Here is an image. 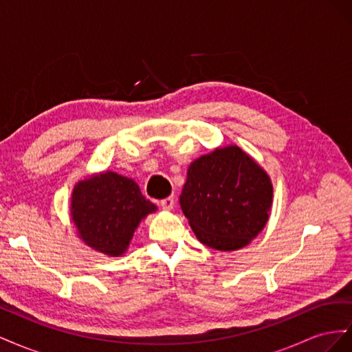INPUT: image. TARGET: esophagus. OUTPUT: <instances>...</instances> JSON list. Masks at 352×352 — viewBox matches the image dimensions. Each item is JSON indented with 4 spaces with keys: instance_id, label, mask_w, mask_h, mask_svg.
Masks as SVG:
<instances>
[{
    "instance_id": "34e87169",
    "label": "esophagus",
    "mask_w": 352,
    "mask_h": 352,
    "mask_svg": "<svg viewBox=\"0 0 352 352\" xmlns=\"http://www.w3.org/2000/svg\"><path fill=\"white\" fill-rule=\"evenodd\" d=\"M160 206H162L163 210H172L175 207V198L173 197L164 198L162 202H160Z\"/></svg>"
}]
</instances>
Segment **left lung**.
<instances>
[{"instance_id":"obj_1","label":"left lung","mask_w":352,"mask_h":352,"mask_svg":"<svg viewBox=\"0 0 352 352\" xmlns=\"http://www.w3.org/2000/svg\"><path fill=\"white\" fill-rule=\"evenodd\" d=\"M179 202L201 243L235 251L264 229L273 185L252 157L229 145L190 163Z\"/></svg>"}]
</instances>
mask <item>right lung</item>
Here are the masks:
<instances>
[{"label":"right lung","instance_id":"right-lung-1","mask_svg":"<svg viewBox=\"0 0 352 352\" xmlns=\"http://www.w3.org/2000/svg\"><path fill=\"white\" fill-rule=\"evenodd\" d=\"M157 207L135 180L102 172L79 180L72 192V221L89 248L120 257L142 219Z\"/></svg>","mask_w":352,"mask_h":352}]
</instances>
